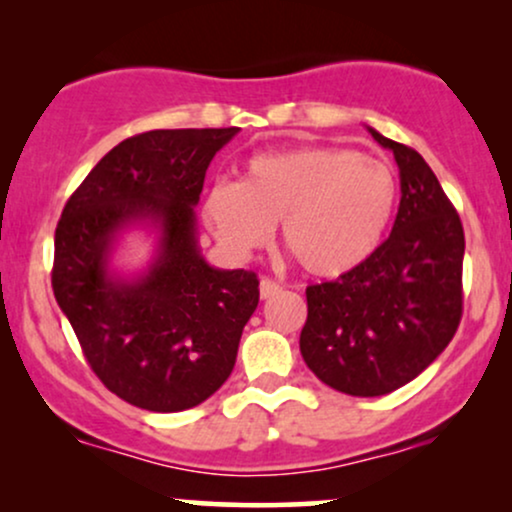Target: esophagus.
Returning <instances> with one entry per match:
<instances>
[{
  "label": "esophagus",
  "mask_w": 512,
  "mask_h": 512,
  "mask_svg": "<svg viewBox=\"0 0 512 512\" xmlns=\"http://www.w3.org/2000/svg\"><path fill=\"white\" fill-rule=\"evenodd\" d=\"M276 293H281V286L276 284V281L267 279V276L260 279V298H262V301H267V298H274Z\"/></svg>",
  "instance_id": "1"
}]
</instances>
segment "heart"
Masks as SVG:
<instances>
[{
    "label": "heart",
    "mask_w": 512,
    "mask_h": 512,
    "mask_svg": "<svg viewBox=\"0 0 512 512\" xmlns=\"http://www.w3.org/2000/svg\"><path fill=\"white\" fill-rule=\"evenodd\" d=\"M392 168L344 146L252 156L240 182H216L202 214L214 236L248 255L281 221V245L315 279L354 272L383 243L397 211Z\"/></svg>",
    "instance_id": "1"
}]
</instances>
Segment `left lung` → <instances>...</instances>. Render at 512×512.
Segmentation results:
<instances>
[{
  "label": "left lung",
  "mask_w": 512,
  "mask_h": 512,
  "mask_svg": "<svg viewBox=\"0 0 512 512\" xmlns=\"http://www.w3.org/2000/svg\"><path fill=\"white\" fill-rule=\"evenodd\" d=\"M395 154L397 219L354 272L305 289L301 354L317 378L354 397L411 383L443 354L462 320L464 231L419 151L368 127Z\"/></svg>",
  "instance_id": "1"
}]
</instances>
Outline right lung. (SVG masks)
I'll use <instances>...</instances> for the list:
<instances>
[{"label":"right lung","mask_w":512,"mask_h":512,"mask_svg":"<svg viewBox=\"0 0 512 512\" xmlns=\"http://www.w3.org/2000/svg\"><path fill=\"white\" fill-rule=\"evenodd\" d=\"M238 132L154 129L125 139L76 187L57 223V305L93 373L139 409L170 414L214 395L260 303L255 272L211 267L197 245L204 175ZM134 225L159 233L157 252L144 273L122 277L109 260Z\"/></svg>","instance_id":"1"}]
</instances>
